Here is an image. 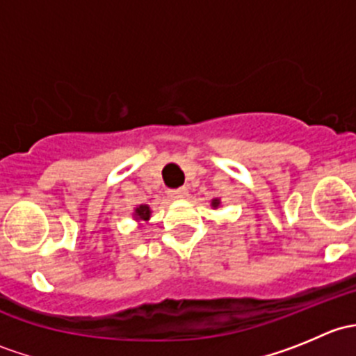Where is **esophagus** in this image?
<instances>
[{
    "mask_svg": "<svg viewBox=\"0 0 356 356\" xmlns=\"http://www.w3.org/2000/svg\"><path fill=\"white\" fill-rule=\"evenodd\" d=\"M188 196V189L186 188H179V189H174V191H170V198L174 200H182Z\"/></svg>",
    "mask_w": 356,
    "mask_h": 356,
    "instance_id": "obj_1",
    "label": "esophagus"
}]
</instances>
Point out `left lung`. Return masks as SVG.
<instances>
[{"label": "left lung", "mask_w": 356, "mask_h": 356, "mask_svg": "<svg viewBox=\"0 0 356 356\" xmlns=\"http://www.w3.org/2000/svg\"><path fill=\"white\" fill-rule=\"evenodd\" d=\"M218 204H220V200H218V198L211 200V207H213V208H217V207H218Z\"/></svg>", "instance_id": "obj_1"}]
</instances>
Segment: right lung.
<instances>
[{
    "label": "right lung",
    "instance_id": "add662e5",
    "mask_svg": "<svg viewBox=\"0 0 356 356\" xmlns=\"http://www.w3.org/2000/svg\"><path fill=\"white\" fill-rule=\"evenodd\" d=\"M149 217H152V210L148 204H139L138 208H134V218L138 222H148Z\"/></svg>",
    "mask_w": 356,
    "mask_h": 356
}]
</instances>
